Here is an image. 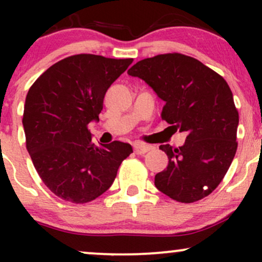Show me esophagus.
<instances>
[{"instance_id":"obj_1","label":"esophagus","mask_w":262,"mask_h":262,"mask_svg":"<svg viewBox=\"0 0 262 262\" xmlns=\"http://www.w3.org/2000/svg\"><path fill=\"white\" fill-rule=\"evenodd\" d=\"M151 149V146L148 145V144H141V143H135L134 144V151L135 154L141 155V154H145L146 151Z\"/></svg>"}]
</instances>
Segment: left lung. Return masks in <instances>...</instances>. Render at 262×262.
<instances>
[{"mask_svg": "<svg viewBox=\"0 0 262 262\" xmlns=\"http://www.w3.org/2000/svg\"><path fill=\"white\" fill-rule=\"evenodd\" d=\"M128 75L139 77L165 102L161 118L186 133L185 144H162L169 164L155 175L159 191L192 203L212 193L235 156L239 114L227 81L208 66L182 54L138 61Z\"/></svg>", "mask_w": 262, "mask_h": 262, "instance_id": "8db88e82", "label": "left lung"}]
</instances>
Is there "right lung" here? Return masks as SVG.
<instances>
[{"instance_id":"add662e5","label":"right lung","mask_w":262,"mask_h":262,"mask_svg":"<svg viewBox=\"0 0 262 262\" xmlns=\"http://www.w3.org/2000/svg\"><path fill=\"white\" fill-rule=\"evenodd\" d=\"M133 59L92 54L69 56L50 66L26 97L23 128L35 170L54 194L86 203L112 186L130 144H95L89 132L98 122L110 86Z\"/></svg>"}]
</instances>
